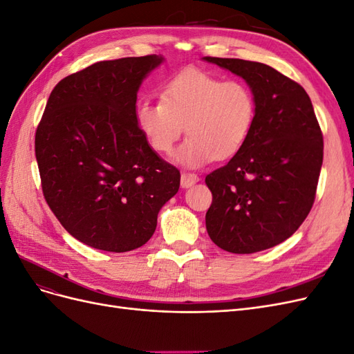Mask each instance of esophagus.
Masks as SVG:
<instances>
[{
	"mask_svg": "<svg viewBox=\"0 0 354 354\" xmlns=\"http://www.w3.org/2000/svg\"><path fill=\"white\" fill-rule=\"evenodd\" d=\"M199 181V177L196 174H192V173H183L181 174V178H180V185L183 189H187V187H192L195 183H198Z\"/></svg>",
	"mask_w": 354,
	"mask_h": 354,
	"instance_id": "34e87169",
	"label": "esophagus"
}]
</instances>
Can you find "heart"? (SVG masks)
Here are the masks:
<instances>
[{
  "instance_id": "1",
  "label": "heart",
  "mask_w": 354,
  "mask_h": 354,
  "mask_svg": "<svg viewBox=\"0 0 354 354\" xmlns=\"http://www.w3.org/2000/svg\"><path fill=\"white\" fill-rule=\"evenodd\" d=\"M255 116L251 90L201 69H186L165 85L160 100L137 103L136 124L155 152L168 155L186 130L176 155L178 164L199 168L230 159L248 140Z\"/></svg>"
}]
</instances>
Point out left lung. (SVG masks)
I'll list each match as a JSON object with an SVG mask.
<instances>
[{
    "label": "left lung",
    "mask_w": 354,
    "mask_h": 354,
    "mask_svg": "<svg viewBox=\"0 0 354 354\" xmlns=\"http://www.w3.org/2000/svg\"><path fill=\"white\" fill-rule=\"evenodd\" d=\"M238 75L255 100L248 140L205 183L211 241L233 254L269 250L292 236L313 207L324 137L301 85L264 63L203 57Z\"/></svg>",
    "instance_id": "1"
}]
</instances>
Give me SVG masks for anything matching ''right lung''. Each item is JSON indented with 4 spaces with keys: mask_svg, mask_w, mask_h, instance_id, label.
I'll return each instance as SVG.
<instances>
[{
    "mask_svg": "<svg viewBox=\"0 0 354 354\" xmlns=\"http://www.w3.org/2000/svg\"><path fill=\"white\" fill-rule=\"evenodd\" d=\"M164 56L97 62L51 91L35 134L42 194L75 239L127 252L155 233L180 187L136 124L137 93Z\"/></svg>",
    "mask_w": 354,
    "mask_h": 354,
    "instance_id": "add662e5",
    "label": "right lung"
}]
</instances>
